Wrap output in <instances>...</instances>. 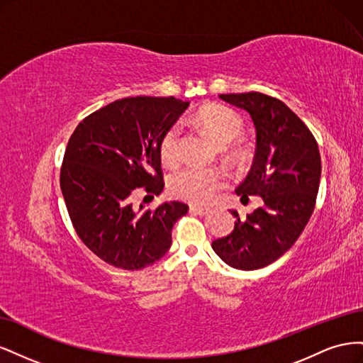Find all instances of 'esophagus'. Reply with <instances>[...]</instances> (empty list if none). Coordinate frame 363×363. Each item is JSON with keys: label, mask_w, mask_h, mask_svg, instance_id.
Returning <instances> with one entry per match:
<instances>
[{"label": "esophagus", "mask_w": 363, "mask_h": 363, "mask_svg": "<svg viewBox=\"0 0 363 363\" xmlns=\"http://www.w3.org/2000/svg\"><path fill=\"white\" fill-rule=\"evenodd\" d=\"M189 211H191L192 213H195V215H200V216H203V215H206V213L208 212V208L201 207V206H191V207H189Z\"/></svg>", "instance_id": "obj_1"}]
</instances>
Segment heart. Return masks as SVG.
Masks as SVG:
<instances>
[{"label": "heart", "mask_w": 363, "mask_h": 363, "mask_svg": "<svg viewBox=\"0 0 363 363\" xmlns=\"http://www.w3.org/2000/svg\"><path fill=\"white\" fill-rule=\"evenodd\" d=\"M195 123L203 127L221 147L236 142L245 131V121L233 108L221 104H207L195 115ZM159 156L164 167H177L182 160V130L177 124L164 131L159 142ZM247 150L240 145L230 147L228 157L233 162H242ZM225 182L224 172L218 169L183 168L174 172L169 179V192L179 200L194 204H207Z\"/></svg>", "instance_id": "obj_1"}]
</instances>
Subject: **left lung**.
Here are the masks:
<instances>
[{"instance_id": "obj_1", "label": "left lung", "mask_w": 363, "mask_h": 363, "mask_svg": "<svg viewBox=\"0 0 363 363\" xmlns=\"http://www.w3.org/2000/svg\"><path fill=\"white\" fill-rule=\"evenodd\" d=\"M221 100L244 108L256 125L257 148L247 179L236 194L242 203L259 195L262 206L240 219L233 232L212 248L227 265L252 271L281 257L298 239L313 213L321 179L316 139L280 100L260 92L223 94Z\"/></svg>"}]
</instances>
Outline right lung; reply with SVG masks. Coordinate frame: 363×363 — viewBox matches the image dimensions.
I'll list each match as a JSON object with an SVG mask.
<instances>
[{
    "label": "right lung",
    "instance_id": "right-lung-1",
    "mask_svg": "<svg viewBox=\"0 0 363 363\" xmlns=\"http://www.w3.org/2000/svg\"><path fill=\"white\" fill-rule=\"evenodd\" d=\"M189 106L179 98L128 96L86 116L71 135L60 168V189L82 242L115 268L152 265L172 244V227L188 204L133 206L163 189L159 142Z\"/></svg>",
    "mask_w": 363,
    "mask_h": 363
}]
</instances>
